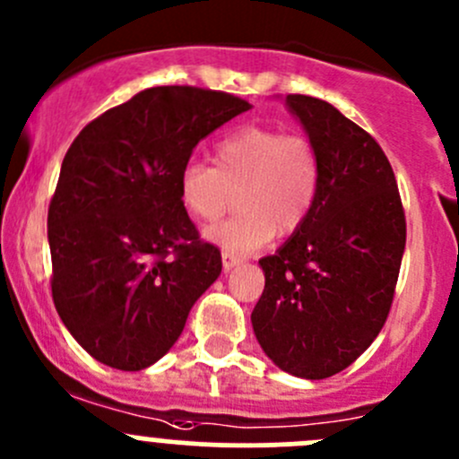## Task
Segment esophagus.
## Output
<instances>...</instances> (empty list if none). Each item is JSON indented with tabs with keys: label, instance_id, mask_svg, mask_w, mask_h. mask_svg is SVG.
I'll return each instance as SVG.
<instances>
[{
	"label": "esophagus",
	"instance_id": "1",
	"mask_svg": "<svg viewBox=\"0 0 459 459\" xmlns=\"http://www.w3.org/2000/svg\"><path fill=\"white\" fill-rule=\"evenodd\" d=\"M244 259L238 255V253H233V251H221V266H224V271H230V268H235V266H239V264H242Z\"/></svg>",
	"mask_w": 459,
	"mask_h": 459
}]
</instances>
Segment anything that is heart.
I'll return each instance as SVG.
<instances>
[{
    "instance_id": "1",
    "label": "heart",
    "mask_w": 459,
    "mask_h": 459,
    "mask_svg": "<svg viewBox=\"0 0 459 459\" xmlns=\"http://www.w3.org/2000/svg\"><path fill=\"white\" fill-rule=\"evenodd\" d=\"M322 184V161L307 135L268 126H244L215 146V166L191 160L179 170V197L202 221L242 211L208 230L217 244L251 251L273 233L293 235L311 215Z\"/></svg>"
}]
</instances>
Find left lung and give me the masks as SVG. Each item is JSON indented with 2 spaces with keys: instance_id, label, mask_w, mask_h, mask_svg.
<instances>
[{
  "instance_id": "left-lung-1",
  "label": "left lung",
  "mask_w": 459,
  "mask_h": 459,
  "mask_svg": "<svg viewBox=\"0 0 459 459\" xmlns=\"http://www.w3.org/2000/svg\"><path fill=\"white\" fill-rule=\"evenodd\" d=\"M316 143L319 195L308 220L259 259L264 293L253 331L281 371L324 379L344 371L382 331L406 244L395 175L379 143L328 101L286 95Z\"/></svg>"
}]
</instances>
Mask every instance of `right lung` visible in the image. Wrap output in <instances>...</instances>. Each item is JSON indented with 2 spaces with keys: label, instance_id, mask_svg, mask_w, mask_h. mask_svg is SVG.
Segmentation results:
<instances>
[{
  "label": "right lung",
  "instance_id": "1",
  "mask_svg": "<svg viewBox=\"0 0 459 459\" xmlns=\"http://www.w3.org/2000/svg\"><path fill=\"white\" fill-rule=\"evenodd\" d=\"M251 108L195 86H155L82 128L48 206L53 302L82 349L119 371L169 353L221 273L179 197V170Z\"/></svg>",
  "mask_w": 459,
  "mask_h": 459
}]
</instances>
